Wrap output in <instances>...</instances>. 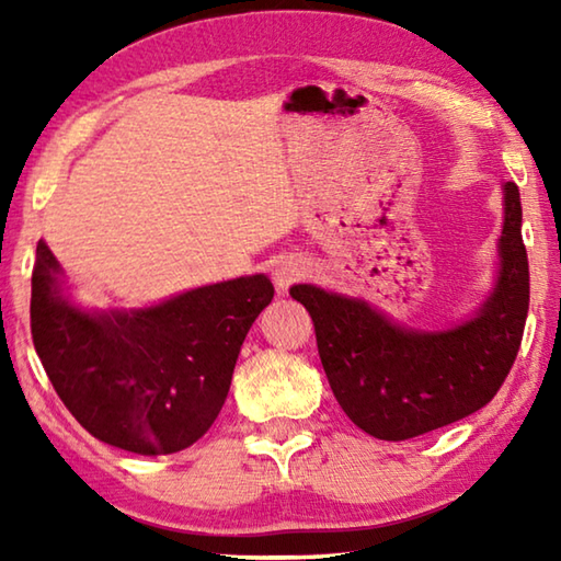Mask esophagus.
Here are the masks:
<instances>
[{"instance_id": "34e87169", "label": "esophagus", "mask_w": 561, "mask_h": 561, "mask_svg": "<svg viewBox=\"0 0 561 561\" xmlns=\"http://www.w3.org/2000/svg\"><path fill=\"white\" fill-rule=\"evenodd\" d=\"M304 272H307V264H304L301 260L284 257L277 264H274L272 277H274V284H277V289L284 291L289 287V284H294L299 277H304Z\"/></svg>"}]
</instances>
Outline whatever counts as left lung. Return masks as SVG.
Returning a JSON list of instances; mask_svg holds the SVG:
<instances>
[{
    "label": "left lung",
    "mask_w": 561,
    "mask_h": 561,
    "mask_svg": "<svg viewBox=\"0 0 561 561\" xmlns=\"http://www.w3.org/2000/svg\"><path fill=\"white\" fill-rule=\"evenodd\" d=\"M497 277L470 319L438 331L396 324L366 299L294 284L339 405L378 440H408L480 411L505 381L529 309V264L515 183L502 185Z\"/></svg>",
    "instance_id": "1"
}]
</instances>
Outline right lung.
<instances>
[{
    "instance_id": "1",
    "label": "right lung",
    "mask_w": 561,
    "mask_h": 561,
    "mask_svg": "<svg viewBox=\"0 0 561 561\" xmlns=\"http://www.w3.org/2000/svg\"><path fill=\"white\" fill-rule=\"evenodd\" d=\"M272 297L270 277L252 274L140 309H83L39 240L32 339L54 391L93 438L168 455L210 431L247 331Z\"/></svg>"
}]
</instances>
